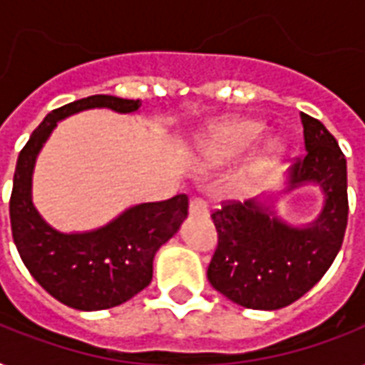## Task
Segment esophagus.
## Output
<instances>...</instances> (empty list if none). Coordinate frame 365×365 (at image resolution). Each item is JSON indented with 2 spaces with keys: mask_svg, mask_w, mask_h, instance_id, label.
Segmentation results:
<instances>
[{
  "mask_svg": "<svg viewBox=\"0 0 365 365\" xmlns=\"http://www.w3.org/2000/svg\"><path fill=\"white\" fill-rule=\"evenodd\" d=\"M205 213H207L205 201L200 200V197H193L190 201V215H205Z\"/></svg>",
  "mask_w": 365,
  "mask_h": 365,
  "instance_id": "obj_1",
  "label": "esophagus"
}]
</instances>
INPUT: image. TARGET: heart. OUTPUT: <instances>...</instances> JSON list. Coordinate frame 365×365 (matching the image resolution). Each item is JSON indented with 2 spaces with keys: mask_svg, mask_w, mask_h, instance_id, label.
<instances>
[{
  "mask_svg": "<svg viewBox=\"0 0 365 365\" xmlns=\"http://www.w3.org/2000/svg\"><path fill=\"white\" fill-rule=\"evenodd\" d=\"M262 134V124L257 120H231L211 128L200 142V156L209 165H219L233 160L253 146ZM279 140H272L262 150L259 162H269L280 154Z\"/></svg>",
  "mask_w": 365,
  "mask_h": 365,
  "instance_id": "obj_1",
  "label": "heart"
}]
</instances>
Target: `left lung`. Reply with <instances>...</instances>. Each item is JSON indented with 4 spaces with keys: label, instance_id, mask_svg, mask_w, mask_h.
Listing matches in <instances>:
<instances>
[{
    "label": "left lung",
    "instance_id": "1",
    "mask_svg": "<svg viewBox=\"0 0 365 365\" xmlns=\"http://www.w3.org/2000/svg\"><path fill=\"white\" fill-rule=\"evenodd\" d=\"M307 154L287 174V190L314 183L324 193L320 215L297 227L277 215L271 200L227 201L211 213L217 249L211 287L235 304L279 310L307 294L340 251L348 225V174L338 142L320 120L300 112Z\"/></svg>",
    "mask_w": 365,
    "mask_h": 365
}]
</instances>
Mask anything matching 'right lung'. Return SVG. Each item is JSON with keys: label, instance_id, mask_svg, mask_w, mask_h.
I'll list each match as a JSON object with an SVG mask.
<instances>
[{"label": "right lung", "instance_id": "add662e5", "mask_svg": "<svg viewBox=\"0 0 365 365\" xmlns=\"http://www.w3.org/2000/svg\"><path fill=\"white\" fill-rule=\"evenodd\" d=\"M140 101L94 94L49 112L33 130L14 175L9 200L11 233L19 257L31 277L51 297L76 310H104L126 302L152 280L158 249L178 233L187 217V195L140 203L104 227L85 233H63L41 217L33 205L35 160L58 120L91 108L120 114L138 112Z\"/></svg>", "mask_w": 365, "mask_h": 365}]
</instances>
